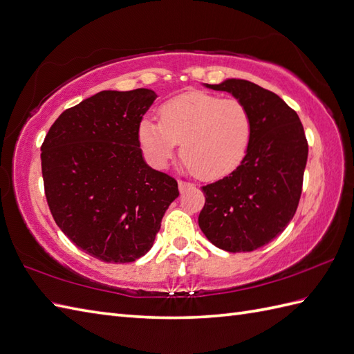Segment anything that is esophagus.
<instances>
[{
  "instance_id": "obj_1",
  "label": "esophagus",
  "mask_w": 354,
  "mask_h": 354,
  "mask_svg": "<svg viewBox=\"0 0 354 354\" xmlns=\"http://www.w3.org/2000/svg\"><path fill=\"white\" fill-rule=\"evenodd\" d=\"M178 187H179V192H185L188 187H192V184L187 183V180H178Z\"/></svg>"
}]
</instances>
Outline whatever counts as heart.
<instances>
[{"instance_id":"obj_1","label":"heart","mask_w":354,"mask_h":354,"mask_svg":"<svg viewBox=\"0 0 354 354\" xmlns=\"http://www.w3.org/2000/svg\"><path fill=\"white\" fill-rule=\"evenodd\" d=\"M161 122L145 119L138 138L147 158L164 167L180 143V157L202 178L232 171L249 151L253 119L235 97L205 92L174 97L160 109Z\"/></svg>"}]
</instances>
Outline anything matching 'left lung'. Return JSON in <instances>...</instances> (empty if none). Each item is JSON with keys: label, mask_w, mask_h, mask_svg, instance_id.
Listing matches in <instances>:
<instances>
[{"label": "left lung", "mask_w": 354, "mask_h": 354, "mask_svg": "<svg viewBox=\"0 0 354 354\" xmlns=\"http://www.w3.org/2000/svg\"><path fill=\"white\" fill-rule=\"evenodd\" d=\"M232 93L253 119L249 151L231 175L202 187L199 226L226 252H252L281 234L299 207L308 142L301 122L276 93L245 80L205 84Z\"/></svg>", "instance_id": "left-lung-1"}]
</instances>
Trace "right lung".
<instances>
[{
    "instance_id": "obj_1",
    "label": "right lung",
    "mask_w": 354,
    "mask_h": 354,
    "mask_svg": "<svg viewBox=\"0 0 354 354\" xmlns=\"http://www.w3.org/2000/svg\"><path fill=\"white\" fill-rule=\"evenodd\" d=\"M149 88L104 90L64 110L40 149L45 196L63 234L90 257L133 262L152 248L176 180L146 164L138 129Z\"/></svg>"
}]
</instances>
